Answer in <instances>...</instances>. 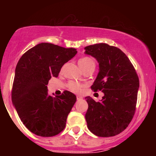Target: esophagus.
Here are the masks:
<instances>
[{
	"label": "esophagus",
	"mask_w": 156,
	"mask_h": 156,
	"mask_svg": "<svg viewBox=\"0 0 156 156\" xmlns=\"http://www.w3.org/2000/svg\"><path fill=\"white\" fill-rule=\"evenodd\" d=\"M83 99V98L80 96H77V101H80V100Z\"/></svg>",
	"instance_id": "esophagus-1"
}]
</instances>
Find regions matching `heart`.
I'll return each mask as SVG.
<instances>
[{
  "mask_svg": "<svg viewBox=\"0 0 156 156\" xmlns=\"http://www.w3.org/2000/svg\"><path fill=\"white\" fill-rule=\"evenodd\" d=\"M78 64H79L80 67L81 68L82 70H85V69H88V68L94 67H95V63H94V60L92 59L90 57H83V58H80L78 60ZM68 88L73 92L77 93L79 94L83 91V89L84 88V85L77 83L75 81H70L68 83Z\"/></svg>",
  "mask_w": 156,
  "mask_h": 156,
  "instance_id": "heart-1",
  "label": "heart"
}]
</instances>
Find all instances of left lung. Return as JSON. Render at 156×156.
Listing matches in <instances>:
<instances>
[{
    "label": "left lung",
    "instance_id": "left-lung-1",
    "mask_svg": "<svg viewBox=\"0 0 156 156\" xmlns=\"http://www.w3.org/2000/svg\"><path fill=\"white\" fill-rule=\"evenodd\" d=\"M86 54L99 63V73L91 89L104 96L96 102L90 97L86 120L89 130L101 137L122 132L133 119L137 102L139 77L129 58L120 49L105 43L87 46Z\"/></svg>",
    "mask_w": 156,
    "mask_h": 156
}]
</instances>
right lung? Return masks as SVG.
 I'll list each match as a JSON object with an SVG mask.
<instances>
[{
    "label": "right lung",
    "mask_w": 156,
    "mask_h": 156,
    "mask_svg": "<svg viewBox=\"0 0 156 156\" xmlns=\"http://www.w3.org/2000/svg\"><path fill=\"white\" fill-rule=\"evenodd\" d=\"M76 53L75 48L43 42L26 51L17 62L12 101L21 121L36 135L53 136L65 128L76 96L64 91L61 95L52 97L47 85Z\"/></svg>",
    "instance_id": "1"
}]
</instances>
